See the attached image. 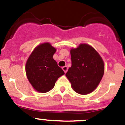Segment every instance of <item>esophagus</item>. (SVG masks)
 <instances>
[{
    "label": "esophagus",
    "instance_id": "obj_1",
    "mask_svg": "<svg viewBox=\"0 0 125 125\" xmlns=\"http://www.w3.org/2000/svg\"><path fill=\"white\" fill-rule=\"evenodd\" d=\"M67 69H68V68H67V66H64V67H62V70L64 71V72L65 73H67Z\"/></svg>",
    "mask_w": 125,
    "mask_h": 125
}]
</instances>
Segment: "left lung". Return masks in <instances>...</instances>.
Wrapping results in <instances>:
<instances>
[{
	"mask_svg": "<svg viewBox=\"0 0 125 125\" xmlns=\"http://www.w3.org/2000/svg\"><path fill=\"white\" fill-rule=\"evenodd\" d=\"M72 66L66 76L73 90L79 94L86 95L96 89L105 71L101 56L90 44L81 43L76 48H71Z\"/></svg>",
	"mask_w": 125,
	"mask_h": 125,
	"instance_id": "8db88e82",
	"label": "left lung"
}]
</instances>
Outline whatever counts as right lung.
<instances>
[{"label":"right lung","mask_w":125,"mask_h":125,"mask_svg":"<svg viewBox=\"0 0 125 125\" xmlns=\"http://www.w3.org/2000/svg\"><path fill=\"white\" fill-rule=\"evenodd\" d=\"M56 49L51 43H41L28 57L25 71L27 79L33 88L40 93H46L54 87L59 77L64 72L53 59Z\"/></svg>","instance_id":"add662e5"}]
</instances>
